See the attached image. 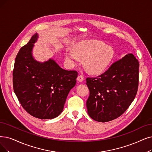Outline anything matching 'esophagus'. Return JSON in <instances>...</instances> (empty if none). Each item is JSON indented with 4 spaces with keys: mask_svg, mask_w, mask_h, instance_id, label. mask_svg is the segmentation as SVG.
<instances>
[{
    "mask_svg": "<svg viewBox=\"0 0 152 152\" xmlns=\"http://www.w3.org/2000/svg\"><path fill=\"white\" fill-rule=\"evenodd\" d=\"M77 80L78 82H82V81L84 80V77H83V75H79V76H78V77H77Z\"/></svg>",
    "mask_w": 152,
    "mask_h": 152,
    "instance_id": "esophagus-1",
    "label": "esophagus"
}]
</instances>
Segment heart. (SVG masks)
Segmentation results:
<instances>
[{"instance_id":"b5f03b06","label":"heart","mask_w":152,"mask_h":152,"mask_svg":"<svg viewBox=\"0 0 152 152\" xmlns=\"http://www.w3.org/2000/svg\"><path fill=\"white\" fill-rule=\"evenodd\" d=\"M113 48L96 40H83L77 45L72 52L65 53V59L72 65L78 62V58L83 59V66L92 74L104 72L114 57Z\"/></svg>"}]
</instances>
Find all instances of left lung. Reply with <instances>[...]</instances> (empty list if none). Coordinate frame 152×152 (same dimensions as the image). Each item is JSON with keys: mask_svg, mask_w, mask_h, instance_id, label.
<instances>
[{"mask_svg": "<svg viewBox=\"0 0 152 152\" xmlns=\"http://www.w3.org/2000/svg\"><path fill=\"white\" fill-rule=\"evenodd\" d=\"M139 62L128 53L102 75L87 78L90 95L86 105L89 116L99 122L118 118L129 107L138 86Z\"/></svg>", "mask_w": 152, "mask_h": 152, "instance_id": "left-lung-1", "label": "left lung"}]
</instances>
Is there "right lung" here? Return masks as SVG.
I'll use <instances>...</instances> for the list:
<instances>
[{
  "label": "right lung",
  "instance_id": "add662e5",
  "mask_svg": "<svg viewBox=\"0 0 152 152\" xmlns=\"http://www.w3.org/2000/svg\"><path fill=\"white\" fill-rule=\"evenodd\" d=\"M38 34L17 53L13 70L14 92L22 107L32 116L52 119L62 113L78 73L62 69L55 60L39 62L32 55Z\"/></svg>",
  "mask_w": 152,
  "mask_h": 152
}]
</instances>
